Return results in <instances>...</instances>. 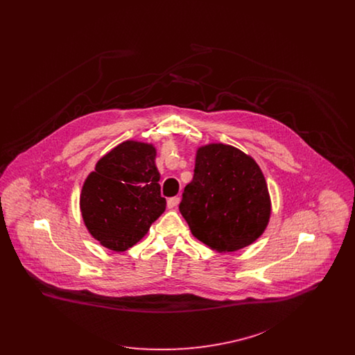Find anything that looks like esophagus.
I'll return each mask as SVG.
<instances>
[{
	"label": "esophagus",
	"instance_id": "1",
	"mask_svg": "<svg viewBox=\"0 0 355 355\" xmlns=\"http://www.w3.org/2000/svg\"><path fill=\"white\" fill-rule=\"evenodd\" d=\"M178 203H180V197H171L168 200V207L174 209V207L178 206Z\"/></svg>",
	"mask_w": 355,
	"mask_h": 355
}]
</instances>
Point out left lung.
Masks as SVG:
<instances>
[{"label":"left lung","mask_w":355,"mask_h":355,"mask_svg":"<svg viewBox=\"0 0 355 355\" xmlns=\"http://www.w3.org/2000/svg\"><path fill=\"white\" fill-rule=\"evenodd\" d=\"M180 211L193 236L209 248L239 250L263 233L270 218L265 177L252 157L233 146L200 148Z\"/></svg>","instance_id":"1"}]
</instances>
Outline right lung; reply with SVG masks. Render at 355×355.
<instances>
[{"mask_svg": "<svg viewBox=\"0 0 355 355\" xmlns=\"http://www.w3.org/2000/svg\"><path fill=\"white\" fill-rule=\"evenodd\" d=\"M158 181L152 145L126 141L102 157L80 200L90 234L114 252L132 248L165 211Z\"/></svg>", "mask_w": 355, "mask_h": 355, "instance_id": "right-lung-1", "label": "right lung"}]
</instances>
